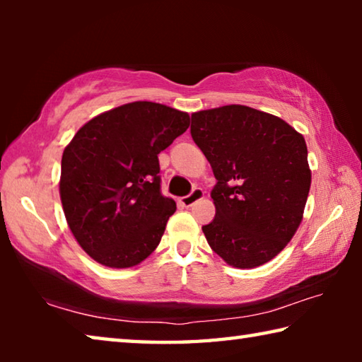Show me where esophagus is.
Returning a JSON list of instances; mask_svg holds the SVG:
<instances>
[{"label":"esophagus","mask_w":362,"mask_h":362,"mask_svg":"<svg viewBox=\"0 0 362 362\" xmlns=\"http://www.w3.org/2000/svg\"><path fill=\"white\" fill-rule=\"evenodd\" d=\"M203 196H204L203 189H201V188H193L192 193L187 194V196H183V198H180V204L183 207H192L196 203V201H199L201 198H203Z\"/></svg>","instance_id":"esophagus-1"}]
</instances>
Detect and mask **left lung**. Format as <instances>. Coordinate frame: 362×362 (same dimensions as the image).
I'll list each match as a JSON object with an SVG mask.
<instances>
[{"instance_id":"8db88e82","label":"left lung","mask_w":362,"mask_h":362,"mask_svg":"<svg viewBox=\"0 0 362 362\" xmlns=\"http://www.w3.org/2000/svg\"><path fill=\"white\" fill-rule=\"evenodd\" d=\"M189 132L217 180L216 217L203 226L214 252L236 268L274 259L296 235L311 185L302 134L244 105L193 113Z\"/></svg>"}]
</instances>
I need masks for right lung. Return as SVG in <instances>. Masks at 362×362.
I'll use <instances>...</instances> for the list:
<instances>
[{
  "label": "right lung",
  "mask_w": 362,
  "mask_h": 362,
  "mask_svg": "<svg viewBox=\"0 0 362 362\" xmlns=\"http://www.w3.org/2000/svg\"><path fill=\"white\" fill-rule=\"evenodd\" d=\"M188 126L179 110L132 102L86 122L64 150L65 218L95 262L129 268L156 249L177 209L161 193L158 155Z\"/></svg>",
  "instance_id": "1"
}]
</instances>
